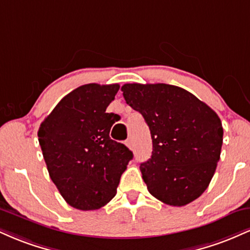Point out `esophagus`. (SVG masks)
I'll use <instances>...</instances> for the list:
<instances>
[{
  "label": "esophagus",
  "mask_w": 250,
  "mask_h": 250,
  "mask_svg": "<svg viewBox=\"0 0 250 250\" xmlns=\"http://www.w3.org/2000/svg\"><path fill=\"white\" fill-rule=\"evenodd\" d=\"M125 146H127V147L129 148V149H131L134 147V145H133V140L131 139H128L127 141H125Z\"/></svg>",
  "instance_id": "34e87169"
}]
</instances>
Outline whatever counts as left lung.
I'll list each match as a JSON object with an SVG mask.
<instances>
[{"instance_id": "1", "label": "left lung", "mask_w": 250, "mask_h": 250, "mask_svg": "<svg viewBox=\"0 0 250 250\" xmlns=\"http://www.w3.org/2000/svg\"><path fill=\"white\" fill-rule=\"evenodd\" d=\"M121 90L150 130L151 157L140 166L149 193L174 207L193 202L207 189L220 160V117L176 85L127 83Z\"/></svg>"}]
</instances>
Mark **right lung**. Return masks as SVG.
Returning <instances> with one entry per match:
<instances>
[{
  "mask_svg": "<svg viewBox=\"0 0 250 250\" xmlns=\"http://www.w3.org/2000/svg\"><path fill=\"white\" fill-rule=\"evenodd\" d=\"M119 84L89 83L57 103L39 129L51 181L71 207L95 210L116 194L133 153L109 137L115 115L105 109Z\"/></svg>",
  "mask_w": 250,
  "mask_h": 250,
  "instance_id": "add662e5",
  "label": "right lung"
}]
</instances>
